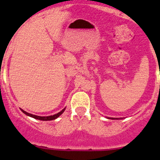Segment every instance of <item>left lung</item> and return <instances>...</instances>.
Returning a JSON list of instances; mask_svg holds the SVG:
<instances>
[{"label": "left lung", "mask_w": 160, "mask_h": 160, "mask_svg": "<svg viewBox=\"0 0 160 160\" xmlns=\"http://www.w3.org/2000/svg\"><path fill=\"white\" fill-rule=\"evenodd\" d=\"M109 119H120V118H108Z\"/></svg>", "instance_id": "obj_1"}]
</instances>
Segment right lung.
Returning <instances> with one entry per match:
<instances>
[{"label": "right lung", "mask_w": 160, "mask_h": 160, "mask_svg": "<svg viewBox=\"0 0 160 160\" xmlns=\"http://www.w3.org/2000/svg\"><path fill=\"white\" fill-rule=\"evenodd\" d=\"M65 109H66V108H65L62 109V110L60 112L57 113V114H54V115L46 116V117H42V116H37V115H35V114H29V113L26 112V111H25L24 110H22V109H21V110H22V111L24 113V114H26V115L29 116V117L33 118L38 119V120H41V121H51V120H55V119H56V118H57L59 117V115H61V114H62V113L64 112V111H65Z\"/></svg>", "instance_id": "right-lung-1"}]
</instances>
